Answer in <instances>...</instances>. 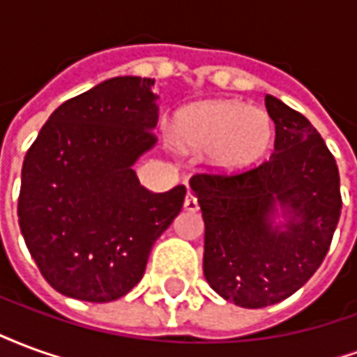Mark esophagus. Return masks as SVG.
I'll return each mask as SVG.
<instances>
[{"label":"esophagus","instance_id":"34e87169","mask_svg":"<svg viewBox=\"0 0 357 357\" xmlns=\"http://www.w3.org/2000/svg\"><path fill=\"white\" fill-rule=\"evenodd\" d=\"M183 206H185V210H189V212H197V210H199V202H197V197H195L193 191H187Z\"/></svg>","mask_w":357,"mask_h":357}]
</instances>
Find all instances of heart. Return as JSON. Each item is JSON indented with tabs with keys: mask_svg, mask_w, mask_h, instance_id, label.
<instances>
[{
	"mask_svg": "<svg viewBox=\"0 0 357 357\" xmlns=\"http://www.w3.org/2000/svg\"><path fill=\"white\" fill-rule=\"evenodd\" d=\"M273 141L266 110L233 99H214L179 110L172 143L181 153L206 151L208 164L222 172L247 170L260 162Z\"/></svg>",
	"mask_w": 357,
	"mask_h": 357,
	"instance_id": "obj_1",
	"label": "heart"
}]
</instances>
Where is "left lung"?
Segmentation results:
<instances>
[{
  "label": "left lung",
  "instance_id": "8db88e82",
  "mask_svg": "<svg viewBox=\"0 0 357 357\" xmlns=\"http://www.w3.org/2000/svg\"><path fill=\"white\" fill-rule=\"evenodd\" d=\"M275 149L237 174H195L189 185L204 220V277L241 307L289 298L321 266L337 229L342 199L335 156L306 116L271 95ZM284 227L273 225L276 206Z\"/></svg>",
  "mask_w": 357,
  "mask_h": 357
}]
</instances>
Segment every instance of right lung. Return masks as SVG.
I'll use <instances>...</instances> for the list:
<instances>
[{
	"instance_id": "add662e5",
	"label": "right lung",
	"mask_w": 357,
	"mask_h": 357,
	"mask_svg": "<svg viewBox=\"0 0 357 357\" xmlns=\"http://www.w3.org/2000/svg\"><path fill=\"white\" fill-rule=\"evenodd\" d=\"M155 80L118 76L59 107L22 164L19 225L45 281L65 296L112 302L139 283L185 185L153 193L133 164L153 149Z\"/></svg>"
}]
</instances>
